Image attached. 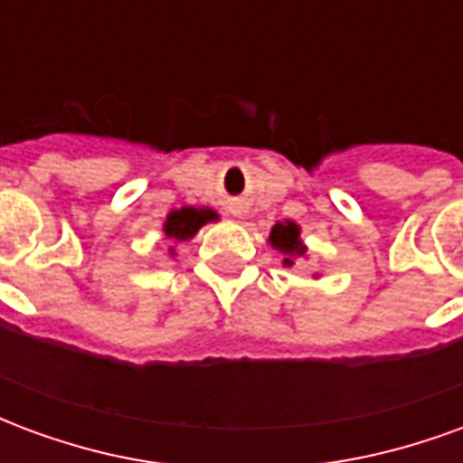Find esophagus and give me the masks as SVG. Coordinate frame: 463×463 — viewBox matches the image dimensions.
<instances>
[{
	"mask_svg": "<svg viewBox=\"0 0 463 463\" xmlns=\"http://www.w3.org/2000/svg\"><path fill=\"white\" fill-rule=\"evenodd\" d=\"M241 213H242V211H235V215H241Z\"/></svg>",
	"mask_w": 463,
	"mask_h": 463,
	"instance_id": "34e87169",
	"label": "esophagus"
}]
</instances>
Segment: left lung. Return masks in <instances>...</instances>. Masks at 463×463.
<instances>
[{
	"mask_svg": "<svg viewBox=\"0 0 463 463\" xmlns=\"http://www.w3.org/2000/svg\"><path fill=\"white\" fill-rule=\"evenodd\" d=\"M275 250L282 255V265L285 268H292L295 262L302 260L307 255V245L300 238V225L292 221L275 222L270 231V238H268Z\"/></svg>",
	"mask_w": 463,
	"mask_h": 463,
	"instance_id": "1",
	"label": "left lung"
}]
</instances>
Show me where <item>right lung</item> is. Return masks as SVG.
<instances>
[{
  "instance_id": "add662e5",
  "label": "right lung",
  "mask_w": 463,
  "mask_h": 463,
  "mask_svg": "<svg viewBox=\"0 0 463 463\" xmlns=\"http://www.w3.org/2000/svg\"><path fill=\"white\" fill-rule=\"evenodd\" d=\"M218 221V213L211 208H193V205H183L178 211H171L163 221V235L173 242L191 241L195 232L201 231L205 222ZM171 255H175V248H168Z\"/></svg>"
}]
</instances>
